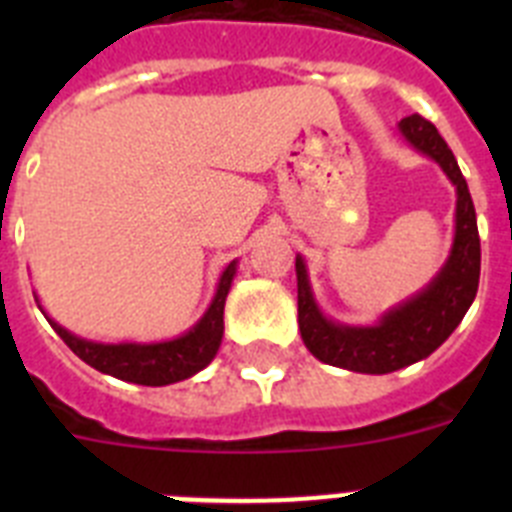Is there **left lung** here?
I'll return each mask as SVG.
<instances>
[{
  "label": "left lung",
  "instance_id": "obj_1",
  "mask_svg": "<svg viewBox=\"0 0 512 512\" xmlns=\"http://www.w3.org/2000/svg\"><path fill=\"white\" fill-rule=\"evenodd\" d=\"M405 138L418 151L436 158L456 184V238L451 256L431 287L387 312L374 328H346L325 320L310 295L302 259L297 269V320L305 346L315 359L361 374H390L433 354L467 315L479 287V233L469 187L454 153L423 115L402 117Z\"/></svg>",
  "mask_w": 512,
  "mask_h": 512
}]
</instances>
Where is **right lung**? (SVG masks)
<instances>
[{
  "instance_id": "add662e5",
  "label": "right lung",
  "mask_w": 512,
  "mask_h": 512,
  "mask_svg": "<svg viewBox=\"0 0 512 512\" xmlns=\"http://www.w3.org/2000/svg\"><path fill=\"white\" fill-rule=\"evenodd\" d=\"M233 274L235 261L223 271L217 295L212 300L210 310L205 312V318L194 325L187 336L174 338V341L148 343V346H138V343L104 346V343H92L84 341V338L71 336L69 330L56 325L53 320H48V323L56 328L63 343L81 361H87L89 366H94L97 372L112 374V377L125 379V382L146 384V387H164V384H174L192 377V374L205 369L215 359L220 341H223V310L230 282H233Z\"/></svg>"
}]
</instances>
